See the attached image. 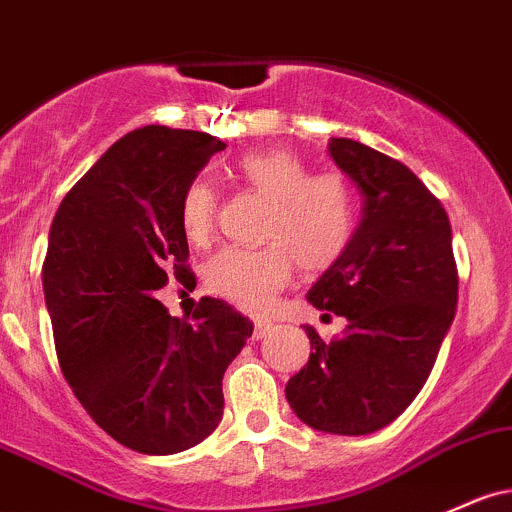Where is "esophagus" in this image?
I'll use <instances>...</instances> for the list:
<instances>
[{"mask_svg": "<svg viewBox=\"0 0 512 512\" xmlns=\"http://www.w3.org/2000/svg\"><path fill=\"white\" fill-rule=\"evenodd\" d=\"M269 330H272V323H269V320H255V340L267 338Z\"/></svg>", "mask_w": 512, "mask_h": 512, "instance_id": "esophagus-1", "label": "esophagus"}]
</instances>
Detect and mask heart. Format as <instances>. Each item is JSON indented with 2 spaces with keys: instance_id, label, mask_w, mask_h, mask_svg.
I'll use <instances>...</instances> for the list:
<instances>
[{
  "instance_id": "1",
  "label": "heart",
  "mask_w": 512,
  "mask_h": 512,
  "mask_svg": "<svg viewBox=\"0 0 512 512\" xmlns=\"http://www.w3.org/2000/svg\"><path fill=\"white\" fill-rule=\"evenodd\" d=\"M233 177L269 201L262 223L265 247L221 250L206 267L213 294L250 313L272 306L289 284L294 260L303 272H325L345 257L357 230V199L342 174H311V167L286 150H260L235 160ZM216 194L204 179L184 187L179 223L192 243L211 233Z\"/></svg>"
}]
</instances>
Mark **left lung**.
Listing matches in <instances>:
<instances>
[{"mask_svg":"<svg viewBox=\"0 0 512 512\" xmlns=\"http://www.w3.org/2000/svg\"><path fill=\"white\" fill-rule=\"evenodd\" d=\"M328 153L362 194V218L345 257L306 299L347 318L323 342L311 325V357L286 384L308 428L369 435L393 423L428 381L457 311L452 228L440 199L403 162L350 138Z\"/></svg>","mask_w":512,"mask_h":512,"instance_id":"8db88e82","label":"left lung"}]
</instances>
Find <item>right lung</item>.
<instances>
[{"label":"right lung","instance_id":"1","mask_svg":"<svg viewBox=\"0 0 512 512\" xmlns=\"http://www.w3.org/2000/svg\"><path fill=\"white\" fill-rule=\"evenodd\" d=\"M226 143L201 131L145 126L94 162L53 218L43 294L55 350L84 411L123 447L177 454L223 418V374L252 323L221 299L194 323L157 291L189 274L179 199Z\"/></svg>","mask_w":512,"mask_h":512}]
</instances>
